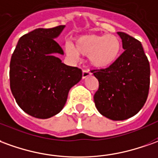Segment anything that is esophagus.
<instances>
[{"instance_id":"34e87169","label":"esophagus","mask_w":158,"mask_h":158,"mask_svg":"<svg viewBox=\"0 0 158 158\" xmlns=\"http://www.w3.org/2000/svg\"><path fill=\"white\" fill-rule=\"evenodd\" d=\"M90 74H91V73H90L89 69H84V70H83L82 78L83 79H85V78H87L88 76H90Z\"/></svg>"}]
</instances>
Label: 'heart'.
Wrapping results in <instances>:
<instances>
[{
	"label": "heart",
	"instance_id": "heart-1",
	"mask_svg": "<svg viewBox=\"0 0 158 158\" xmlns=\"http://www.w3.org/2000/svg\"><path fill=\"white\" fill-rule=\"evenodd\" d=\"M121 51V42L114 34L86 35L79 37L75 46L68 44L66 53L73 59H77L79 54L89 56L91 66L105 68L118 60Z\"/></svg>",
	"mask_w": 158,
	"mask_h": 158
}]
</instances>
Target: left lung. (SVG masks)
<instances>
[{
  "label": "left lung",
  "instance_id": "left-lung-1",
  "mask_svg": "<svg viewBox=\"0 0 158 158\" xmlns=\"http://www.w3.org/2000/svg\"><path fill=\"white\" fill-rule=\"evenodd\" d=\"M124 52L107 68L91 70L99 86L94 102L99 113L113 121L135 115L146 102L150 88V63L141 43L118 32Z\"/></svg>",
  "mask_w": 158,
  "mask_h": 158
}]
</instances>
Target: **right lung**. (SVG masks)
<instances>
[{"label": "right lung", "mask_w": 158, "mask_h": 158, "mask_svg": "<svg viewBox=\"0 0 158 158\" xmlns=\"http://www.w3.org/2000/svg\"><path fill=\"white\" fill-rule=\"evenodd\" d=\"M65 25L38 28L22 36L10 61V88L25 113L47 119L63 109L69 90L82 79V70L61 62L63 50L54 38Z\"/></svg>", "instance_id": "add662e5"}]
</instances>
